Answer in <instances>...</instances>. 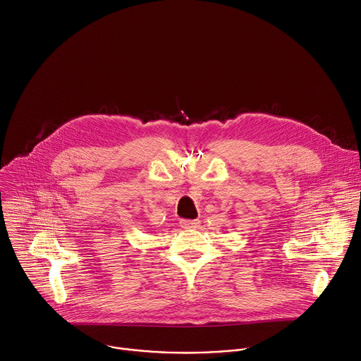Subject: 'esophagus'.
Masks as SVG:
<instances>
[{"label":"esophagus","mask_w":361,"mask_h":361,"mask_svg":"<svg viewBox=\"0 0 361 361\" xmlns=\"http://www.w3.org/2000/svg\"><path fill=\"white\" fill-rule=\"evenodd\" d=\"M180 226L183 228H197L200 226V220L195 219V220H180Z\"/></svg>","instance_id":"1"}]
</instances>
